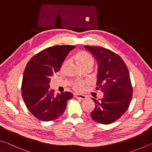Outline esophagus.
<instances>
[{
    "mask_svg": "<svg viewBox=\"0 0 152 152\" xmlns=\"http://www.w3.org/2000/svg\"><path fill=\"white\" fill-rule=\"evenodd\" d=\"M75 97L77 98V99H82V100H84L86 99V96L84 94H75Z\"/></svg>",
    "mask_w": 152,
    "mask_h": 152,
    "instance_id": "obj_1",
    "label": "esophagus"
}]
</instances>
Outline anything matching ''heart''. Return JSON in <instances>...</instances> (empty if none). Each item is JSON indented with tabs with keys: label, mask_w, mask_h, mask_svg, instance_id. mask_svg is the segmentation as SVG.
<instances>
[{
	"label": "heart",
	"mask_w": 152,
	"mask_h": 152,
	"mask_svg": "<svg viewBox=\"0 0 152 152\" xmlns=\"http://www.w3.org/2000/svg\"><path fill=\"white\" fill-rule=\"evenodd\" d=\"M74 59L78 63L80 66L82 68H84L88 66H92L94 64V60L91 54L88 53L86 52V51H80V52L77 53L74 56ZM67 64V61H65L64 64V66H66ZM73 88L77 90V91H81V90L84 88V83L82 82L76 81L74 82L73 84Z\"/></svg>",
	"instance_id": "obj_1"
}]
</instances>
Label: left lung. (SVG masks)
Returning <instances> with one entry per match:
<instances>
[{"label": "left lung", "instance_id": "8db88e82", "mask_svg": "<svg viewBox=\"0 0 152 152\" xmlns=\"http://www.w3.org/2000/svg\"><path fill=\"white\" fill-rule=\"evenodd\" d=\"M98 63L96 89L104 93L101 99H92L95 108L91 116L101 124H110L122 116L129 107L133 88L129 70L122 58L108 49L84 46Z\"/></svg>", "mask_w": 152, "mask_h": 152}]
</instances>
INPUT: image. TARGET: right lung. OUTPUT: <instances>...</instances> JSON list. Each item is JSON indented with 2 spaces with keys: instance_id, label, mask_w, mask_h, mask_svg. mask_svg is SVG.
Returning a JSON list of instances; mask_svg holds the SVG:
<instances>
[{
  "instance_id": "add662e5",
  "label": "right lung",
  "mask_w": 152,
  "mask_h": 152,
  "mask_svg": "<svg viewBox=\"0 0 152 152\" xmlns=\"http://www.w3.org/2000/svg\"><path fill=\"white\" fill-rule=\"evenodd\" d=\"M74 45H56L45 49L31 59L23 76L21 94L25 105L37 119L50 121L63 114L71 92L57 94L50 88L53 74L60 70L67 55Z\"/></svg>"
}]
</instances>
